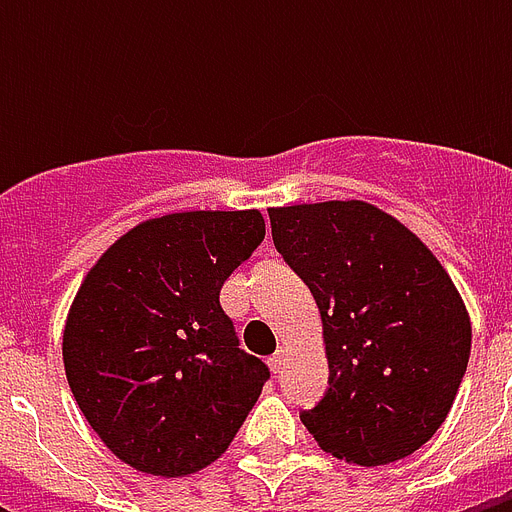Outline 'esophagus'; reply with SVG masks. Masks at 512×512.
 Instances as JSON below:
<instances>
[{
    "label": "esophagus",
    "instance_id": "obj_1",
    "mask_svg": "<svg viewBox=\"0 0 512 512\" xmlns=\"http://www.w3.org/2000/svg\"><path fill=\"white\" fill-rule=\"evenodd\" d=\"M284 364H287V350H276V353L268 358V366H271L273 374H279L281 369H284Z\"/></svg>",
    "mask_w": 512,
    "mask_h": 512
}]
</instances>
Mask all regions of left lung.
I'll use <instances>...</instances> for the list:
<instances>
[{
    "mask_svg": "<svg viewBox=\"0 0 512 512\" xmlns=\"http://www.w3.org/2000/svg\"><path fill=\"white\" fill-rule=\"evenodd\" d=\"M268 215L324 324L329 390L300 420L337 460H404L441 428L468 369L473 329L454 281L404 223L366 201Z\"/></svg>",
    "mask_w": 512,
    "mask_h": 512,
    "instance_id": "left-lung-1",
    "label": "left lung"
}]
</instances>
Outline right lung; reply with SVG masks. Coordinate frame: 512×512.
I'll return each instance as SVG.
<instances>
[{
	"instance_id": "1",
	"label": "right lung",
	"mask_w": 512,
	"mask_h": 512,
	"mask_svg": "<svg viewBox=\"0 0 512 512\" xmlns=\"http://www.w3.org/2000/svg\"><path fill=\"white\" fill-rule=\"evenodd\" d=\"M265 239L257 209L151 217L84 276L63 329V366L100 441L130 468H207L271 377L220 308L225 279Z\"/></svg>"
}]
</instances>
